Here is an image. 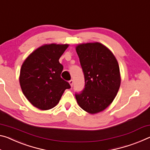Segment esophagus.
I'll list each match as a JSON object with an SVG mask.
<instances>
[{"mask_svg": "<svg viewBox=\"0 0 150 150\" xmlns=\"http://www.w3.org/2000/svg\"><path fill=\"white\" fill-rule=\"evenodd\" d=\"M69 84L71 87H73V83H74V81H73V80H70L69 81Z\"/></svg>", "mask_w": 150, "mask_h": 150, "instance_id": "esophagus-1", "label": "esophagus"}]
</instances>
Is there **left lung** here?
Returning <instances> with one entry per match:
<instances>
[{"instance_id": "obj_1", "label": "left lung", "mask_w": 150, "mask_h": 150, "mask_svg": "<svg viewBox=\"0 0 150 150\" xmlns=\"http://www.w3.org/2000/svg\"><path fill=\"white\" fill-rule=\"evenodd\" d=\"M85 77V88L76 93L77 103L90 114L101 112L112 103L120 89L121 76L118 62L112 52L100 42L77 45Z\"/></svg>"}]
</instances>
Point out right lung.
<instances>
[{"instance_id":"right-lung-1","label":"right lung","mask_w":150,"mask_h":150,"mask_svg":"<svg viewBox=\"0 0 150 150\" xmlns=\"http://www.w3.org/2000/svg\"><path fill=\"white\" fill-rule=\"evenodd\" d=\"M68 44H45L32 52L21 66L22 91L33 106L41 110L55 107L71 86L61 77L63 67L59 59Z\"/></svg>"}]
</instances>
